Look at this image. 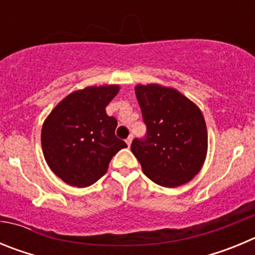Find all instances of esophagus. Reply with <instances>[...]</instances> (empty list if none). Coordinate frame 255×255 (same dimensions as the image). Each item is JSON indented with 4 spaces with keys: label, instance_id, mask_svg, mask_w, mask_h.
Segmentation results:
<instances>
[{
    "label": "esophagus",
    "instance_id": "1",
    "mask_svg": "<svg viewBox=\"0 0 255 255\" xmlns=\"http://www.w3.org/2000/svg\"><path fill=\"white\" fill-rule=\"evenodd\" d=\"M131 141H132V136H131V135H130L129 138L126 139V144H128V145H129V147H130V145H131Z\"/></svg>",
    "mask_w": 255,
    "mask_h": 255
}]
</instances>
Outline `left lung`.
I'll return each instance as SVG.
<instances>
[{
	"mask_svg": "<svg viewBox=\"0 0 255 255\" xmlns=\"http://www.w3.org/2000/svg\"><path fill=\"white\" fill-rule=\"evenodd\" d=\"M135 94L147 135L132 140L131 152L153 182L164 188L184 185L206 161L208 135L203 114L173 88L139 84Z\"/></svg>",
	"mask_w": 255,
	"mask_h": 255,
	"instance_id": "1",
	"label": "left lung"
}]
</instances>
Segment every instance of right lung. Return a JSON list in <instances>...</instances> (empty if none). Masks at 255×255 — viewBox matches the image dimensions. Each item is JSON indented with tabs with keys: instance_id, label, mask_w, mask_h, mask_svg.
Here are the masks:
<instances>
[{
	"instance_id": "obj_1",
	"label": "right lung",
	"mask_w": 255,
	"mask_h": 255,
	"mask_svg": "<svg viewBox=\"0 0 255 255\" xmlns=\"http://www.w3.org/2000/svg\"><path fill=\"white\" fill-rule=\"evenodd\" d=\"M119 85L87 87L65 97L42 126L44 159L69 185L85 188L103 176L108 163L126 143L115 135L117 120L106 107Z\"/></svg>"
}]
</instances>
